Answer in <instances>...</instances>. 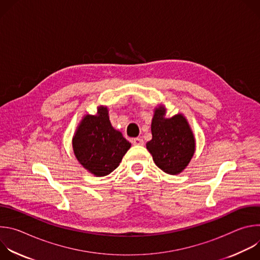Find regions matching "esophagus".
I'll use <instances>...</instances> for the list:
<instances>
[{"mask_svg": "<svg viewBox=\"0 0 260 260\" xmlns=\"http://www.w3.org/2000/svg\"><path fill=\"white\" fill-rule=\"evenodd\" d=\"M133 144H134V145H137V146H143V145H144V141H143V139L135 138V139L133 140Z\"/></svg>", "mask_w": 260, "mask_h": 260, "instance_id": "obj_1", "label": "esophagus"}]
</instances>
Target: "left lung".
<instances>
[{"mask_svg": "<svg viewBox=\"0 0 260 260\" xmlns=\"http://www.w3.org/2000/svg\"><path fill=\"white\" fill-rule=\"evenodd\" d=\"M151 134L146 148L155 165L169 175L182 173L196 152V138L186 117L182 113L167 117V108L160 104L154 109Z\"/></svg>", "mask_w": 260, "mask_h": 260, "instance_id": "obj_1", "label": "left lung"}]
</instances>
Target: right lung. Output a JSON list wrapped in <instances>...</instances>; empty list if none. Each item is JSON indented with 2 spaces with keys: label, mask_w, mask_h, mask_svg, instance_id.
<instances>
[{
  "label": "right lung",
  "mask_w": 260,
  "mask_h": 260,
  "mask_svg": "<svg viewBox=\"0 0 260 260\" xmlns=\"http://www.w3.org/2000/svg\"><path fill=\"white\" fill-rule=\"evenodd\" d=\"M131 146L122 134L111 124L107 106H99L95 115L85 114L72 139L77 160L96 177L112 173Z\"/></svg>",
  "instance_id": "1"
}]
</instances>
